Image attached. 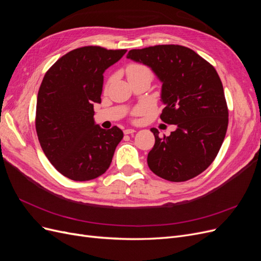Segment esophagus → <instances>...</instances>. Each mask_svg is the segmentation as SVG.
<instances>
[{"label":"esophagus","instance_id":"34e87169","mask_svg":"<svg viewBox=\"0 0 261 261\" xmlns=\"http://www.w3.org/2000/svg\"><path fill=\"white\" fill-rule=\"evenodd\" d=\"M134 133H136V130H135V129H133V128H127V129H125V130H124V134H125V135H133Z\"/></svg>","mask_w":261,"mask_h":261}]
</instances>
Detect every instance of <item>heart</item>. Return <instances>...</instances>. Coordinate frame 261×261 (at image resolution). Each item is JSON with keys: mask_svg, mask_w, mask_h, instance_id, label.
I'll return each mask as SVG.
<instances>
[{"mask_svg": "<svg viewBox=\"0 0 261 261\" xmlns=\"http://www.w3.org/2000/svg\"><path fill=\"white\" fill-rule=\"evenodd\" d=\"M126 73H127V77H133V76H137L140 74H150L152 75L151 70H150L147 66L139 64V63H132L127 67H126ZM139 113V111H135L134 114L137 115Z\"/></svg>", "mask_w": 261, "mask_h": 261, "instance_id": "b5f03b06", "label": "heart"}]
</instances>
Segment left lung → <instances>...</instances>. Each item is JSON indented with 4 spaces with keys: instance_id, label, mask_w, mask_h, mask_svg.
Segmentation results:
<instances>
[{
    "instance_id": "1",
    "label": "left lung",
    "mask_w": 261,
    "mask_h": 261,
    "mask_svg": "<svg viewBox=\"0 0 261 261\" xmlns=\"http://www.w3.org/2000/svg\"><path fill=\"white\" fill-rule=\"evenodd\" d=\"M127 59L143 63L162 82L165 105L160 118L176 125L170 136L159 137L147 158L155 175L185 181L199 175L216 159L228 124V109L216 68L192 49L161 44L134 49Z\"/></svg>"
}]
</instances>
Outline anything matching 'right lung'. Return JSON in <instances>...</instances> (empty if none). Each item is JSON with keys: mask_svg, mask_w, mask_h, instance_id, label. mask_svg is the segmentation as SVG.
<instances>
[{"mask_svg": "<svg viewBox=\"0 0 261 261\" xmlns=\"http://www.w3.org/2000/svg\"><path fill=\"white\" fill-rule=\"evenodd\" d=\"M127 50L88 45L63 55L45 73L38 91L36 130L44 154L62 175L85 181L109 169L123 132L93 121L105 70Z\"/></svg>", "mask_w": 261, "mask_h": 261, "instance_id": "1", "label": "right lung"}]
</instances>
